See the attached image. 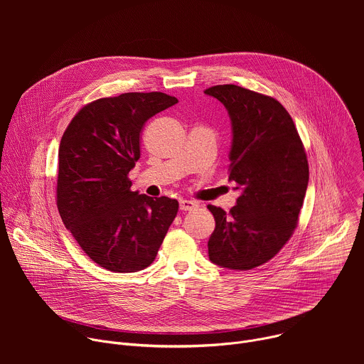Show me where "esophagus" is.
Here are the masks:
<instances>
[{
  "label": "esophagus",
  "instance_id": "obj_1",
  "mask_svg": "<svg viewBox=\"0 0 364 364\" xmlns=\"http://www.w3.org/2000/svg\"><path fill=\"white\" fill-rule=\"evenodd\" d=\"M180 210L183 212H187V210H193L197 207V203L191 201V200H180Z\"/></svg>",
  "mask_w": 364,
  "mask_h": 364
}]
</instances>
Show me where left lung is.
I'll return each instance as SVG.
<instances>
[{
    "mask_svg": "<svg viewBox=\"0 0 364 364\" xmlns=\"http://www.w3.org/2000/svg\"><path fill=\"white\" fill-rule=\"evenodd\" d=\"M204 93L229 114V181L239 191L229 213L207 205L216 222L209 257L222 268L247 271L272 259L296 228L309 177L306 155L292 118L274 97L236 85Z\"/></svg>",
    "mask_w": 364,
    "mask_h": 364,
    "instance_id": "1",
    "label": "left lung"
}]
</instances>
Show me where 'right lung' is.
Returning <instances> with one entry per match:
<instances>
[{
    "instance_id": "right-lung-1",
    "label": "right lung",
    "mask_w": 364,
    "mask_h": 364,
    "mask_svg": "<svg viewBox=\"0 0 364 364\" xmlns=\"http://www.w3.org/2000/svg\"><path fill=\"white\" fill-rule=\"evenodd\" d=\"M177 102L161 92L97 99L76 114L62 136L60 218L82 250L108 271L149 267L177 216V200L132 191L128 178L139 160L144 124Z\"/></svg>"
}]
</instances>
